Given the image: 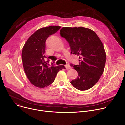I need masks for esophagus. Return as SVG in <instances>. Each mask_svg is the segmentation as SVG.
<instances>
[{
    "label": "esophagus",
    "mask_w": 125,
    "mask_h": 125,
    "mask_svg": "<svg viewBox=\"0 0 125 125\" xmlns=\"http://www.w3.org/2000/svg\"><path fill=\"white\" fill-rule=\"evenodd\" d=\"M65 66V67H66V69H69L71 68V67L70 66V65L69 64H66Z\"/></svg>",
    "instance_id": "34e87169"
}]
</instances>
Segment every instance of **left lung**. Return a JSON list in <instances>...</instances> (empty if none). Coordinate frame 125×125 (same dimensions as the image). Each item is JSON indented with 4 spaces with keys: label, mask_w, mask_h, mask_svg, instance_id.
<instances>
[{
    "label": "left lung",
    "mask_w": 125,
    "mask_h": 125,
    "mask_svg": "<svg viewBox=\"0 0 125 125\" xmlns=\"http://www.w3.org/2000/svg\"><path fill=\"white\" fill-rule=\"evenodd\" d=\"M61 37L69 43L71 54L78 57L79 64L73 65L77 78L70 83L77 90H88L99 81L106 62L103 45L96 33L84 27H63Z\"/></svg>",
    "instance_id": "obj_1"
}]
</instances>
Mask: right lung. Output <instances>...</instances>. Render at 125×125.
<instances>
[{
  "mask_svg": "<svg viewBox=\"0 0 125 125\" xmlns=\"http://www.w3.org/2000/svg\"><path fill=\"white\" fill-rule=\"evenodd\" d=\"M60 28L50 26L37 30L27 39L23 48L22 58L25 73L30 83L37 87L49 86L55 81L58 72L66 68L64 65L49 67L50 59L56 61L57 58L52 56L47 59L44 55L46 40Z\"/></svg>",
  "mask_w": 125,
  "mask_h": 125,
  "instance_id": "add662e5",
  "label": "right lung"
}]
</instances>
